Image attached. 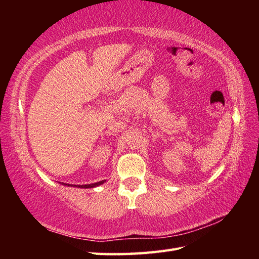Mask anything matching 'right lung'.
<instances>
[{"label": "right lung", "instance_id": "1", "mask_svg": "<svg viewBox=\"0 0 259 259\" xmlns=\"http://www.w3.org/2000/svg\"><path fill=\"white\" fill-rule=\"evenodd\" d=\"M103 183H106V180H101V181H98V183L96 184H89V185H74L73 187H78V188H95V187H98L102 185ZM62 185H65V186H71L69 184H63Z\"/></svg>", "mask_w": 259, "mask_h": 259}]
</instances>
